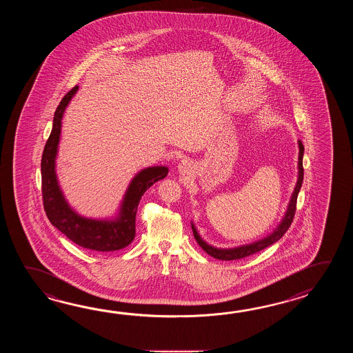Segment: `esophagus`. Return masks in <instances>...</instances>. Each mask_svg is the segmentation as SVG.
<instances>
[{
  "label": "esophagus",
  "mask_w": 353,
  "mask_h": 353,
  "mask_svg": "<svg viewBox=\"0 0 353 353\" xmlns=\"http://www.w3.org/2000/svg\"><path fill=\"white\" fill-rule=\"evenodd\" d=\"M178 172H179L181 175H188V174L192 173V172H193L192 163H190L189 160H187V159L181 160L179 163V165H178Z\"/></svg>",
  "instance_id": "obj_1"
}]
</instances>
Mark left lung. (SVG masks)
Listing matches in <instances>:
<instances>
[{
  "label": "left lung",
  "instance_id": "8db88e82",
  "mask_svg": "<svg viewBox=\"0 0 353 353\" xmlns=\"http://www.w3.org/2000/svg\"><path fill=\"white\" fill-rule=\"evenodd\" d=\"M299 145V158H298V180L294 188L293 194L290 196V201L288 204L284 217L281 218L280 223L278 227L266 237H263L261 240L255 241L252 243H248V245H242V246H237V248H219L212 246L210 243H207L205 241L203 240L201 234L196 231L194 223L192 222V230H193V234L198 245L208 254V255L217 259V260H222V261H230V260H239V259H243L250 255H254L256 252L261 251L263 248H269L272 243H275L276 241L280 240L286 231L289 230V227L293 222L294 214H295V210H296V198L299 194L300 188L303 184V176H304V169H303V155H304V146L301 141H298Z\"/></svg>",
  "mask_w": 353,
  "mask_h": 353
}]
</instances>
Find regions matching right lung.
<instances>
[{"mask_svg":"<svg viewBox=\"0 0 353 353\" xmlns=\"http://www.w3.org/2000/svg\"><path fill=\"white\" fill-rule=\"evenodd\" d=\"M69 90L54 113L53 128L41 158V187L44 210L49 221L60 232L81 248L99 252H111L128 246L135 239L136 212L143 193L168 175V166H149L140 170L130 181L117 213L111 218L81 216L68 203L57 175L61 120L65 108L78 92Z\"/></svg>","mask_w":353,"mask_h":353,"instance_id":"add662e5","label":"right lung"}]
</instances>
